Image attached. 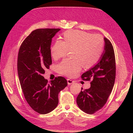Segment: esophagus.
<instances>
[{
    "mask_svg": "<svg viewBox=\"0 0 133 133\" xmlns=\"http://www.w3.org/2000/svg\"><path fill=\"white\" fill-rule=\"evenodd\" d=\"M67 83H68V85H70L73 84L74 83V81H73L71 79H67Z\"/></svg>",
    "mask_w": 133,
    "mask_h": 133,
    "instance_id": "34e87169",
    "label": "esophagus"
}]
</instances>
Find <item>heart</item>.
<instances>
[{"label": "heart", "instance_id": "heart-1", "mask_svg": "<svg viewBox=\"0 0 133 133\" xmlns=\"http://www.w3.org/2000/svg\"><path fill=\"white\" fill-rule=\"evenodd\" d=\"M63 41L57 39L50 49L52 58L57 60L72 50L74 59H65L57 66L58 71L72 77L81 70L82 66L90 68L96 64L103 51L104 39L102 36L81 30H68L63 35Z\"/></svg>", "mask_w": 133, "mask_h": 133}]
</instances>
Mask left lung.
Listing matches in <instances>:
<instances>
[{"mask_svg": "<svg viewBox=\"0 0 133 133\" xmlns=\"http://www.w3.org/2000/svg\"><path fill=\"white\" fill-rule=\"evenodd\" d=\"M104 50L97 64L82 75L84 81H90V87L82 90L76 102L84 112L92 114L101 109L106 104L115 83L116 63L112 45L106 38H104Z\"/></svg>", "mask_w": 133, "mask_h": 133, "instance_id": "1", "label": "left lung"}]
</instances>
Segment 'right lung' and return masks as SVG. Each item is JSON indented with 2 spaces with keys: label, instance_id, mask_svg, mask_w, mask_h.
Instances as JSON below:
<instances>
[{
  "label": "right lung",
  "instance_id": "obj_1",
  "mask_svg": "<svg viewBox=\"0 0 133 133\" xmlns=\"http://www.w3.org/2000/svg\"><path fill=\"white\" fill-rule=\"evenodd\" d=\"M61 29H37L22 44L18 52L17 70L25 98L33 110L46 114L57 106L58 94L67 86L63 77H56L50 84L43 74L52 64V38Z\"/></svg>",
  "mask_w": 133,
  "mask_h": 133
}]
</instances>
